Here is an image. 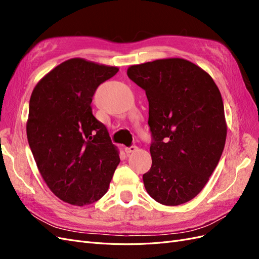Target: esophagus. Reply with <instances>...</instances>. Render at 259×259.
I'll list each match as a JSON object with an SVG mask.
<instances>
[{"label":"esophagus","mask_w":259,"mask_h":259,"mask_svg":"<svg viewBox=\"0 0 259 259\" xmlns=\"http://www.w3.org/2000/svg\"><path fill=\"white\" fill-rule=\"evenodd\" d=\"M137 147L136 146H131V147H127V148H125V152H126L127 154H130V153H133V152H135L136 150H137Z\"/></svg>","instance_id":"obj_1"}]
</instances>
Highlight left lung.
<instances>
[{
	"label": "left lung",
	"mask_w": 259,
	"mask_h": 259,
	"mask_svg": "<svg viewBox=\"0 0 259 259\" xmlns=\"http://www.w3.org/2000/svg\"><path fill=\"white\" fill-rule=\"evenodd\" d=\"M127 75L149 101L152 165L143 175L146 190L163 205L184 204L204 188L224 151L221 92L207 72L183 58L131 66Z\"/></svg>",
	"instance_id": "1"
}]
</instances>
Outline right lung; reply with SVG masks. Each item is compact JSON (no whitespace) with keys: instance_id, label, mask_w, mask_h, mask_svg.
<instances>
[{"instance_id":"right-lung-1","label":"right lung","mask_w":259,"mask_h":259,"mask_svg":"<svg viewBox=\"0 0 259 259\" xmlns=\"http://www.w3.org/2000/svg\"><path fill=\"white\" fill-rule=\"evenodd\" d=\"M119 68L72 58L31 94L27 137L44 182L57 198L84 206L104 197L120 163L105 125L92 111L98 86Z\"/></svg>"}]
</instances>
